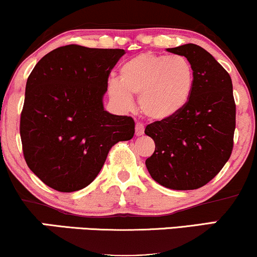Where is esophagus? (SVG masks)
<instances>
[{"label":"esophagus","mask_w":257,"mask_h":257,"mask_svg":"<svg viewBox=\"0 0 257 257\" xmlns=\"http://www.w3.org/2000/svg\"><path fill=\"white\" fill-rule=\"evenodd\" d=\"M145 133V125L142 124V123L138 122L137 124H135V135L137 137H141V135H144Z\"/></svg>","instance_id":"34e87169"}]
</instances>
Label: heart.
Instances as JSON below:
<instances>
[{"label":"heart","instance_id":"obj_1","mask_svg":"<svg viewBox=\"0 0 257 257\" xmlns=\"http://www.w3.org/2000/svg\"><path fill=\"white\" fill-rule=\"evenodd\" d=\"M195 86V72L187 57L142 52L120 66L119 79H111L109 93L120 106L131 109L133 94L145 116L166 119L187 105Z\"/></svg>","mask_w":257,"mask_h":257}]
</instances>
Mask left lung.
I'll use <instances>...</instances> for the list:
<instances>
[{
	"instance_id": "obj_1",
	"label": "left lung",
	"mask_w": 257,
	"mask_h": 257,
	"mask_svg": "<svg viewBox=\"0 0 257 257\" xmlns=\"http://www.w3.org/2000/svg\"><path fill=\"white\" fill-rule=\"evenodd\" d=\"M166 51L190 61L195 86L178 113L146 126L145 134L156 144L146 168L154 181L169 189H199L219 174L232 153V81L221 64L199 45L184 44Z\"/></svg>"
}]
</instances>
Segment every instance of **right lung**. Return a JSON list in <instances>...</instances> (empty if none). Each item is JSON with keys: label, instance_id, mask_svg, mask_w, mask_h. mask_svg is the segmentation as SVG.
Segmentation results:
<instances>
[{"label": "right lung", "instance_id": "right-lung-1", "mask_svg": "<svg viewBox=\"0 0 257 257\" xmlns=\"http://www.w3.org/2000/svg\"><path fill=\"white\" fill-rule=\"evenodd\" d=\"M123 49L70 44L46 54L26 82L20 137L27 166L62 193L87 187L110 148L134 137L132 117L104 109L107 79Z\"/></svg>", "mask_w": 257, "mask_h": 257}]
</instances>
